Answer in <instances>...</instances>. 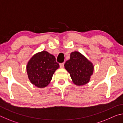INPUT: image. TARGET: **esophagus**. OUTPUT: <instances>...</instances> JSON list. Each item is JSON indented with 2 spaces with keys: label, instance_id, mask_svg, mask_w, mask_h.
I'll return each mask as SVG.
<instances>
[{
  "label": "esophagus",
  "instance_id": "esophagus-1",
  "mask_svg": "<svg viewBox=\"0 0 123 123\" xmlns=\"http://www.w3.org/2000/svg\"><path fill=\"white\" fill-rule=\"evenodd\" d=\"M60 68H63L64 67V63H60Z\"/></svg>",
  "mask_w": 123,
  "mask_h": 123
}]
</instances>
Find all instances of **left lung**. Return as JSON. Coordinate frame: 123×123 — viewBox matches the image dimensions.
Listing matches in <instances>:
<instances>
[{"label":"left lung","mask_w":123,"mask_h":123,"mask_svg":"<svg viewBox=\"0 0 123 123\" xmlns=\"http://www.w3.org/2000/svg\"><path fill=\"white\" fill-rule=\"evenodd\" d=\"M64 68L70 74L74 84L78 86L87 84L94 70L92 63L78 51L70 54V59L66 62Z\"/></svg>","instance_id":"8db88e82"}]
</instances>
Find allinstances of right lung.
<instances>
[{
	"mask_svg": "<svg viewBox=\"0 0 123 123\" xmlns=\"http://www.w3.org/2000/svg\"><path fill=\"white\" fill-rule=\"evenodd\" d=\"M60 67L55 57L46 51L34 55L26 66V72L31 83L38 88L49 85L55 70Z\"/></svg>",
	"mask_w": 123,
	"mask_h": 123,
	"instance_id": "obj_1",
	"label": "right lung"
}]
</instances>
